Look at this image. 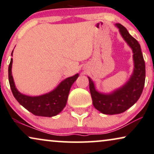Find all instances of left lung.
Returning <instances> with one entry per match:
<instances>
[{
    "instance_id": "obj_1",
    "label": "left lung",
    "mask_w": 154,
    "mask_h": 154,
    "mask_svg": "<svg viewBox=\"0 0 154 154\" xmlns=\"http://www.w3.org/2000/svg\"><path fill=\"white\" fill-rule=\"evenodd\" d=\"M126 42L133 50L134 72L124 86L110 94H102L96 91L93 82L89 78L93 105L97 110L104 114H116L125 112L135 104L143 91L145 84L146 67L141 46L121 24H116Z\"/></svg>"
}]
</instances>
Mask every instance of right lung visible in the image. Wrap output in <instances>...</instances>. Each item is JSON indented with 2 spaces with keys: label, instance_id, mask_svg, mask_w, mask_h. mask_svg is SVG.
<instances>
[{
  "label": "right lung",
  "instance_id": "obj_1",
  "mask_svg": "<svg viewBox=\"0 0 154 154\" xmlns=\"http://www.w3.org/2000/svg\"><path fill=\"white\" fill-rule=\"evenodd\" d=\"M12 63L13 59H11L8 67L10 87L15 100L23 107L35 116L48 117L57 115L63 109L67 103L72 85L78 77V74L65 79L57 88L48 94L38 97H29L22 94L15 88L11 72Z\"/></svg>",
  "mask_w": 154,
  "mask_h": 154
}]
</instances>
